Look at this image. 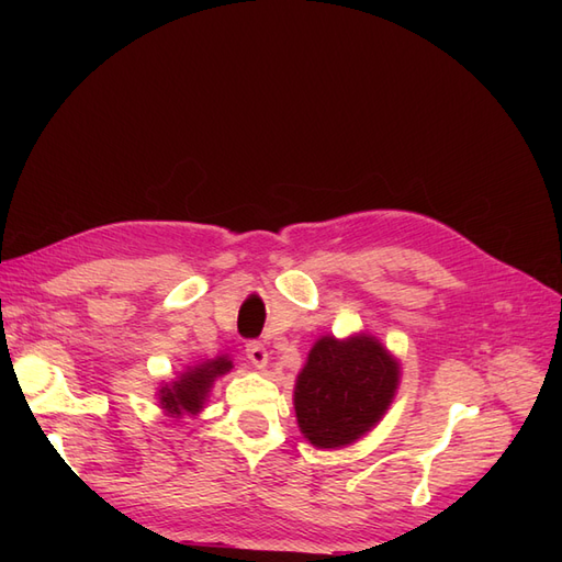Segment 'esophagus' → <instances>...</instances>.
Instances as JSON below:
<instances>
[{
  "instance_id": "34e87169",
  "label": "esophagus",
  "mask_w": 562,
  "mask_h": 562,
  "mask_svg": "<svg viewBox=\"0 0 562 562\" xmlns=\"http://www.w3.org/2000/svg\"><path fill=\"white\" fill-rule=\"evenodd\" d=\"M246 356H248L250 363L255 368H265L267 366V349H265V345L260 342V339H250V342H246Z\"/></svg>"
}]
</instances>
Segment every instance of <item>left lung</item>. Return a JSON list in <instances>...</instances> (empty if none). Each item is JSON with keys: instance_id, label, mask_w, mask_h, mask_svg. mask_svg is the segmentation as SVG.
I'll return each mask as SVG.
<instances>
[{"instance_id": "left-lung-1", "label": "left lung", "mask_w": 562, "mask_h": 562, "mask_svg": "<svg viewBox=\"0 0 562 562\" xmlns=\"http://www.w3.org/2000/svg\"><path fill=\"white\" fill-rule=\"evenodd\" d=\"M398 386V363L378 339L321 337L295 384L297 424L316 448H342L370 431Z\"/></svg>"}]
</instances>
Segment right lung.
<instances>
[{
  "mask_svg": "<svg viewBox=\"0 0 562 562\" xmlns=\"http://www.w3.org/2000/svg\"><path fill=\"white\" fill-rule=\"evenodd\" d=\"M229 368H232V361L215 359V361H209L199 368H192L190 372H184L178 382H173V386L161 389L159 398H161L164 411L171 415L199 413L203 401H206V394H209L213 380L217 375H225V372H229Z\"/></svg>",
  "mask_w": 562,
  "mask_h": 562,
  "instance_id": "right-lung-1",
  "label": "right lung"
}]
</instances>
